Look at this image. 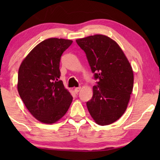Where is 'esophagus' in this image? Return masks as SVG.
Returning <instances> with one entry per match:
<instances>
[{"label":"esophagus","instance_id":"34e87169","mask_svg":"<svg viewBox=\"0 0 160 160\" xmlns=\"http://www.w3.org/2000/svg\"><path fill=\"white\" fill-rule=\"evenodd\" d=\"M81 90V87H76V88L74 89V92H75L76 93H78V92H79Z\"/></svg>","mask_w":160,"mask_h":160}]
</instances>
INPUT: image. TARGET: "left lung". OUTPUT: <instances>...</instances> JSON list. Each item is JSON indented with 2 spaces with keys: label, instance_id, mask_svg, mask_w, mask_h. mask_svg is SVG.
I'll list each match as a JSON object with an SVG mask.
<instances>
[{
  "label": "left lung",
  "instance_id": "obj_1",
  "mask_svg": "<svg viewBox=\"0 0 160 160\" xmlns=\"http://www.w3.org/2000/svg\"><path fill=\"white\" fill-rule=\"evenodd\" d=\"M84 50L97 85L87 106L99 125L117 121L125 112L133 88V71L128 58L115 41L103 35L76 40Z\"/></svg>",
  "mask_w": 160,
  "mask_h": 160
}]
</instances>
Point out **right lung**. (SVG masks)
Instances as JSON below:
<instances>
[{"instance_id": "add662e5", "label": "right lung", "mask_w": 160, "mask_h": 160, "mask_svg": "<svg viewBox=\"0 0 160 160\" xmlns=\"http://www.w3.org/2000/svg\"><path fill=\"white\" fill-rule=\"evenodd\" d=\"M72 43L68 39H46L31 50L19 68V96L30 113L43 123H55L72 102L73 97L59 80L61 56Z\"/></svg>"}]
</instances>
